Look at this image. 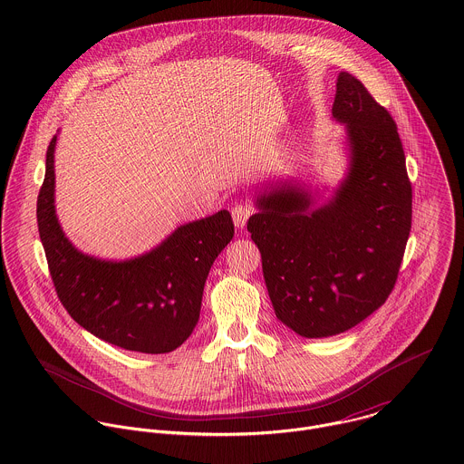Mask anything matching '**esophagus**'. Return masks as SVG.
I'll list each match as a JSON object with an SVG mask.
<instances>
[{"instance_id": "esophagus-1", "label": "esophagus", "mask_w": 464, "mask_h": 464, "mask_svg": "<svg viewBox=\"0 0 464 464\" xmlns=\"http://www.w3.org/2000/svg\"><path fill=\"white\" fill-rule=\"evenodd\" d=\"M252 212H254V208H252L248 203H245V201L236 203V205L232 207V219H234V225H236L237 228H245V225H246L248 218L252 216Z\"/></svg>"}]
</instances>
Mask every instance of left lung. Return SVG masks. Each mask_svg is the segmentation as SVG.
<instances>
[{"label": "left lung", "instance_id": "obj_1", "mask_svg": "<svg viewBox=\"0 0 464 464\" xmlns=\"http://www.w3.org/2000/svg\"><path fill=\"white\" fill-rule=\"evenodd\" d=\"M331 113L347 150L333 196L316 203L303 185L266 190L246 225L277 318L304 338L343 333L387 301L412 223V187L389 111L340 72Z\"/></svg>", "mask_w": 464, "mask_h": 464}]
</instances>
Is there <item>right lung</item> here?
<instances>
[{
    "mask_svg": "<svg viewBox=\"0 0 464 464\" xmlns=\"http://www.w3.org/2000/svg\"><path fill=\"white\" fill-rule=\"evenodd\" d=\"M55 144L57 135L46 151L37 227L63 306L108 343L148 354L174 351L194 331L210 266L234 237L230 212L179 225L131 259L88 256L66 237L55 214Z\"/></svg>",
    "mask_w": 464,
    "mask_h": 464,
    "instance_id": "right-lung-1",
    "label": "right lung"
}]
</instances>
